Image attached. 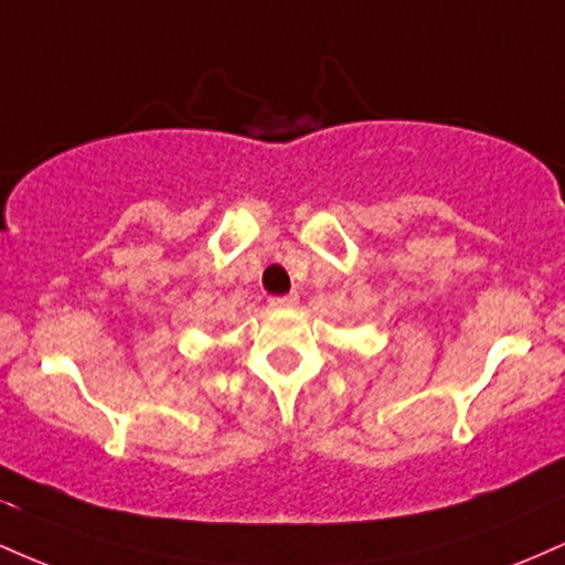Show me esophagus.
Here are the masks:
<instances>
[{
	"label": "esophagus",
	"instance_id": "esophagus-1",
	"mask_svg": "<svg viewBox=\"0 0 565 565\" xmlns=\"http://www.w3.org/2000/svg\"><path fill=\"white\" fill-rule=\"evenodd\" d=\"M297 302V295H284V297H270V308H291Z\"/></svg>",
	"mask_w": 565,
	"mask_h": 565
}]
</instances>
